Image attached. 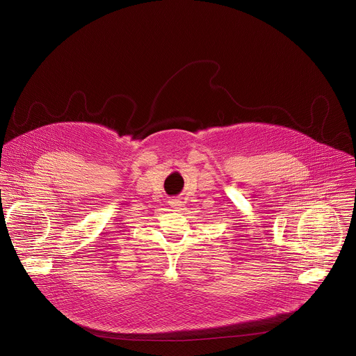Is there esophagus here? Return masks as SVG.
Returning a JSON list of instances; mask_svg holds the SVG:
<instances>
[{
  "mask_svg": "<svg viewBox=\"0 0 356 356\" xmlns=\"http://www.w3.org/2000/svg\"><path fill=\"white\" fill-rule=\"evenodd\" d=\"M170 206L175 207V209H179V207H181V201H179V200H172V201H170Z\"/></svg>",
  "mask_w": 356,
  "mask_h": 356,
  "instance_id": "34e87169",
  "label": "esophagus"
}]
</instances>
